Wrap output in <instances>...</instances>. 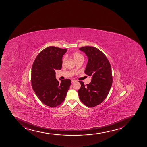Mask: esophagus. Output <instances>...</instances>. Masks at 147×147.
I'll return each instance as SVG.
<instances>
[{"label": "esophagus", "instance_id": "34e87169", "mask_svg": "<svg viewBox=\"0 0 147 147\" xmlns=\"http://www.w3.org/2000/svg\"><path fill=\"white\" fill-rule=\"evenodd\" d=\"M76 80H74V79H72V80H71V82H72V83H74V82H76Z\"/></svg>", "mask_w": 147, "mask_h": 147}]
</instances>
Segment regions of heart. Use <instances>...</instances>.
Masks as SVG:
<instances>
[{"label":"heart","mask_w":147,"mask_h":147,"mask_svg":"<svg viewBox=\"0 0 147 147\" xmlns=\"http://www.w3.org/2000/svg\"><path fill=\"white\" fill-rule=\"evenodd\" d=\"M73 57L76 62L79 60H83V56L80 53H74L73 54ZM66 60V57H64L63 59H62V64H63L65 63Z\"/></svg>","instance_id":"obj_1"}]
</instances>
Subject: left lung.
Instances as JSON below:
<instances>
[{
    "instance_id": "left-lung-1",
    "label": "left lung",
    "mask_w": 147,
    "mask_h": 147,
    "mask_svg": "<svg viewBox=\"0 0 147 147\" xmlns=\"http://www.w3.org/2000/svg\"><path fill=\"white\" fill-rule=\"evenodd\" d=\"M79 49L88 56L85 73L91 76L92 79L87 85L79 81L81 88L78 90V96L83 104L93 107L102 103L109 92L113 81L111 67L105 55L98 48L87 46Z\"/></svg>"
}]
</instances>
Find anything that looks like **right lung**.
<instances>
[{"label":"right lung","mask_w":147,"mask_h":147,"mask_svg":"<svg viewBox=\"0 0 147 147\" xmlns=\"http://www.w3.org/2000/svg\"><path fill=\"white\" fill-rule=\"evenodd\" d=\"M67 49L49 47L39 53L33 63L31 81L33 90L43 104L57 107L63 102L71 84L70 79H56L55 70L62 68V56Z\"/></svg>","instance_id":"right-lung-1"}]
</instances>
